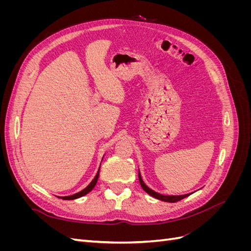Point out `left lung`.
<instances>
[{
	"label": "left lung",
	"instance_id": "left-lung-1",
	"mask_svg": "<svg viewBox=\"0 0 251 251\" xmlns=\"http://www.w3.org/2000/svg\"><path fill=\"white\" fill-rule=\"evenodd\" d=\"M138 178H139V182H140V185L141 187L143 188L144 192H147L149 195H151V197H154V198L158 199V200H161V201H164V202H170V203H174V202H177V201H180L182 199L186 198V197H188L191 194H185V195H162V194H159L155 191H153V189L150 188L146 183H144V181L142 180V177H141V174H140V171H138Z\"/></svg>",
	"mask_w": 251,
	"mask_h": 251
}]
</instances>
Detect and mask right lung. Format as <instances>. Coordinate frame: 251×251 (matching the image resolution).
Masks as SVG:
<instances>
[{
	"mask_svg": "<svg viewBox=\"0 0 251 251\" xmlns=\"http://www.w3.org/2000/svg\"><path fill=\"white\" fill-rule=\"evenodd\" d=\"M102 159H103V158H102ZM100 169H98L97 174H96V176L94 177V179L90 182V184H89L86 188H83L82 191H80V192H78V193H76V194H74V195H71V196H64V197H58V198L63 199V200H74V199L80 198V197L85 196V195H87L88 193H90V192L92 191V189L94 188V186L96 185V183H97L98 177H100Z\"/></svg>",
	"mask_w": 251,
	"mask_h": 251,
	"instance_id": "1",
	"label": "right lung"
}]
</instances>
